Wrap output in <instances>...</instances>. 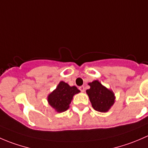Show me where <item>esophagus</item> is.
I'll return each instance as SVG.
<instances>
[{
	"instance_id": "obj_1",
	"label": "esophagus",
	"mask_w": 148,
	"mask_h": 148,
	"mask_svg": "<svg viewBox=\"0 0 148 148\" xmlns=\"http://www.w3.org/2000/svg\"><path fill=\"white\" fill-rule=\"evenodd\" d=\"M79 89H80V91H81L82 92H84V86H79Z\"/></svg>"
}]
</instances>
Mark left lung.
Here are the masks:
<instances>
[{
    "mask_svg": "<svg viewBox=\"0 0 148 148\" xmlns=\"http://www.w3.org/2000/svg\"><path fill=\"white\" fill-rule=\"evenodd\" d=\"M88 84L90 86V89H87L86 92L92 107L96 111L107 112L114 103L115 97L114 92L103 86L98 80H95Z\"/></svg>",
    "mask_w": 148,
    "mask_h": 148,
    "instance_id": "8db88e82",
    "label": "left lung"
}]
</instances>
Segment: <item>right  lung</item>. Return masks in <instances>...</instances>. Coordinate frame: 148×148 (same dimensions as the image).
Returning <instances> with one entry per match:
<instances>
[{"mask_svg":"<svg viewBox=\"0 0 148 148\" xmlns=\"http://www.w3.org/2000/svg\"><path fill=\"white\" fill-rule=\"evenodd\" d=\"M80 92L77 86H70L67 83L62 81L59 82L56 89L48 96L49 104L57 112H63L69 107V104L76 94Z\"/></svg>","mask_w":148,"mask_h":148,"instance_id":"right-lung-1","label":"right lung"}]
</instances>
